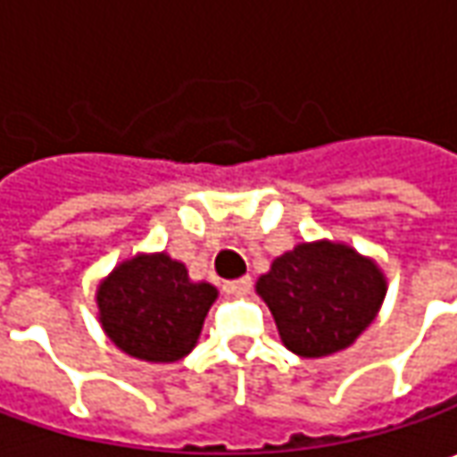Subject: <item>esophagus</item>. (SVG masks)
Here are the masks:
<instances>
[{"mask_svg": "<svg viewBox=\"0 0 457 457\" xmlns=\"http://www.w3.org/2000/svg\"><path fill=\"white\" fill-rule=\"evenodd\" d=\"M223 290L228 292V295H246V292L252 290V277H238L234 282H226Z\"/></svg>", "mask_w": 457, "mask_h": 457, "instance_id": "obj_1", "label": "esophagus"}]
</instances>
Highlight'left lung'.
I'll use <instances>...</instances> for the list:
<instances>
[{
  "instance_id": "obj_1",
  "label": "left lung",
  "mask_w": 457,
  "mask_h": 457,
  "mask_svg": "<svg viewBox=\"0 0 457 457\" xmlns=\"http://www.w3.org/2000/svg\"><path fill=\"white\" fill-rule=\"evenodd\" d=\"M282 343L303 359L338 353L377 318L386 279L374 259L333 241L297 244L256 282Z\"/></svg>"
}]
</instances>
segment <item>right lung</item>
<instances>
[{"label": "right lung", "instance_id": "1", "mask_svg": "<svg viewBox=\"0 0 457 457\" xmlns=\"http://www.w3.org/2000/svg\"><path fill=\"white\" fill-rule=\"evenodd\" d=\"M219 290L193 282L183 262L137 254L121 262L96 290L106 336L134 359L172 363L187 356Z\"/></svg>", "mask_w": 457, "mask_h": 457}]
</instances>
